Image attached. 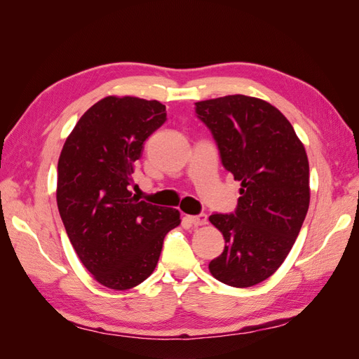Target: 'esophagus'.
Returning a JSON list of instances; mask_svg holds the SVG:
<instances>
[{
    "mask_svg": "<svg viewBox=\"0 0 359 359\" xmlns=\"http://www.w3.org/2000/svg\"><path fill=\"white\" fill-rule=\"evenodd\" d=\"M188 222L194 226H205L208 223V217L205 214L200 215H188Z\"/></svg>",
    "mask_w": 359,
    "mask_h": 359,
    "instance_id": "34e87169",
    "label": "esophagus"
}]
</instances>
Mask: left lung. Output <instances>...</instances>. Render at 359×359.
<instances>
[{
  "instance_id": "left-lung-1",
  "label": "left lung",
  "mask_w": 359,
  "mask_h": 359,
  "mask_svg": "<svg viewBox=\"0 0 359 359\" xmlns=\"http://www.w3.org/2000/svg\"><path fill=\"white\" fill-rule=\"evenodd\" d=\"M223 167L241 182L235 214L209 217L224 250L209 262L214 278L235 288L259 283L287 258L309 208V163L296 132L267 101L226 95L196 103Z\"/></svg>"
}]
</instances>
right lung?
I'll list each match as a JSON object with an SVG mask.
<instances>
[{"instance_id":"1","label":"right lung","mask_w":359,"mask_h":359,"mask_svg":"<svg viewBox=\"0 0 359 359\" xmlns=\"http://www.w3.org/2000/svg\"><path fill=\"white\" fill-rule=\"evenodd\" d=\"M167 121L156 100L109 95L79 119L57 163V208L81 264L104 287L130 290L154 271L163 238L180 224L172 208L128 189L144 142Z\"/></svg>"}]
</instances>
